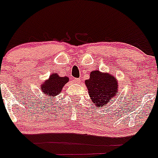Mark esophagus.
Masks as SVG:
<instances>
[{"mask_svg":"<svg viewBox=\"0 0 158 158\" xmlns=\"http://www.w3.org/2000/svg\"><path fill=\"white\" fill-rule=\"evenodd\" d=\"M73 82L76 84H79L81 82V79L80 78H75L74 80H73Z\"/></svg>","mask_w":158,"mask_h":158,"instance_id":"esophagus-1","label":"esophagus"}]
</instances>
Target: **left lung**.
I'll return each instance as SVG.
<instances>
[{"label": "left lung", "instance_id": "8db88e82", "mask_svg": "<svg viewBox=\"0 0 158 158\" xmlns=\"http://www.w3.org/2000/svg\"><path fill=\"white\" fill-rule=\"evenodd\" d=\"M90 99L93 104L103 107L110 101H114L118 92V81L112 73L93 70L89 78L85 81Z\"/></svg>", "mask_w": 158, "mask_h": 158}]
</instances>
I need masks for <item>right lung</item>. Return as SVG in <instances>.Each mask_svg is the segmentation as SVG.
Here are the masks:
<instances>
[{"mask_svg": "<svg viewBox=\"0 0 158 158\" xmlns=\"http://www.w3.org/2000/svg\"><path fill=\"white\" fill-rule=\"evenodd\" d=\"M69 81L68 77H60L57 73H52L48 79L40 85V90L45 97L50 100L56 98L62 92L64 85Z\"/></svg>", "mask_w": 158, "mask_h": 158, "instance_id": "add662e5", "label": "right lung"}]
</instances>
